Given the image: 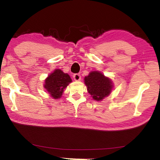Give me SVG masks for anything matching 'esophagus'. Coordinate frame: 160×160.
Listing matches in <instances>:
<instances>
[{"label": "esophagus", "instance_id": "esophagus-1", "mask_svg": "<svg viewBox=\"0 0 160 160\" xmlns=\"http://www.w3.org/2000/svg\"><path fill=\"white\" fill-rule=\"evenodd\" d=\"M73 78L75 81H80L81 80V76L80 74H75L73 75Z\"/></svg>", "mask_w": 160, "mask_h": 160}]
</instances>
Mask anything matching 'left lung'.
Instances as JSON below:
<instances>
[{"mask_svg":"<svg viewBox=\"0 0 160 160\" xmlns=\"http://www.w3.org/2000/svg\"><path fill=\"white\" fill-rule=\"evenodd\" d=\"M88 93L96 101H102L112 92L113 84L112 80L100 71H91L84 78Z\"/></svg>","mask_w":160,"mask_h":160,"instance_id":"obj_1","label":"left lung"}]
</instances>
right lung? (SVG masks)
<instances>
[{
    "mask_svg": "<svg viewBox=\"0 0 160 160\" xmlns=\"http://www.w3.org/2000/svg\"><path fill=\"white\" fill-rule=\"evenodd\" d=\"M70 82L72 80L68 74L61 69H56L45 79L44 88L52 98L57 99L62 97L64 90Z\"/></svg>",
    "mask_w": 160,
    "mask_h": 160,
    "instance_id": "obj_1",
    "label": "right lung"
}]
</instances>
